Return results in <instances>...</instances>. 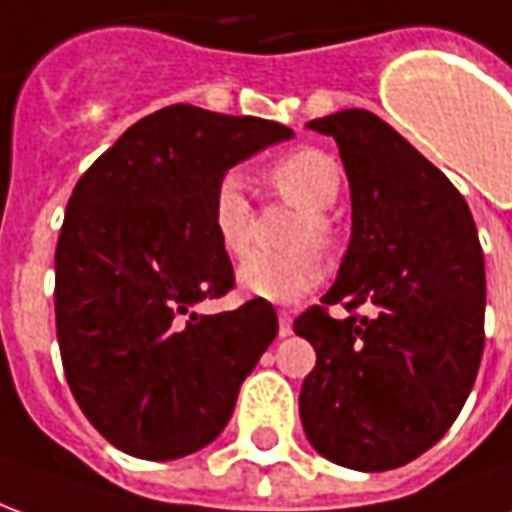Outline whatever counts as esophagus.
Returning a JSON list of instances; mask_svg holds the SVG:
<instances>
[{"label": "esophagus", "instance_id": "1", "mask_svg": "<svg viewBox=\"0 0 512 512\" xmlns=\"http://www.w3.org/2000/svg\"><path fill=\"white\" fill-rule=\"evenodd\" d=\"M277 318H279V337H290V334H293V315H290L288 310H279Z\"/></svg>", "mask_w": 512, "mask_h": 512}]
</instances>
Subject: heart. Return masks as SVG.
I'll list each match as a JSON object with an SVG mask.
<instances>
[{"label":"heart","instance_id":"heart-1","mask_svg":"<svg viewBox=\"0 0 512 512\" xmlns=\"http://www.w3.org/2000/svg\"><path fill=\"white\" fill-rule=\"evenodd\" d=\"M271 183L285 200L301 208V219L293 230V246L312 244L318 249H329L332 224L323 213L332 208L340 194V183H343L340 164L323 150L299 147L271 167ZM211 222L224 252L233 257L244 255L252 241V202L246 197L244 183L235 175H224L216 183ZM321 277V257L307 246L285 252V255L255 252L238 266L241 290L255 299L274 301V304L301 299L321 282Z\"/></svg>","mask_w":512,"mask_h":512}]
</instances>
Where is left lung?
I'll return each instance as SVG.
<instances>
[{
    "label": "left lung",
    "mask_w": 512,
    "mask_h": 512,
    "mask_svg": "<svg viewBox=\"0 0 512 512\" xmlns=\"http://www.w3.org/2000/svg\"><path fill=\"white\" fill-rule=\"evenodd\" d=\"M334 136L351 186V244L323 304L293 332L318 362L304 378V433L332 463L386 472L450 430L483 359L485 263L472 211L447 175L365 109L307 123Z\"/></svg>",
    "instance_id": "left-lung-1"
}]
</instances>
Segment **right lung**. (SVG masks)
<instances>
[{
  "instance_id": "right-lung-1",
  "label": "right lung",
  "mask_w": 512,
  "mask_h": 512,
  "mask_svg": "<svg viewBox=\"0 0 512 512\" xmlns=\"http://www.w3.org/2000/svg\"><path fill=\"white\" fill-rule=\"evenodd\" d=\"M293 131L175 104L142 117L73 189L57 241V340L76 403L117 450L175 461L211 444L277 337L266 299L194 312L235 285L213 233L227 169Z\"/></svg>"
}]
</instances>
